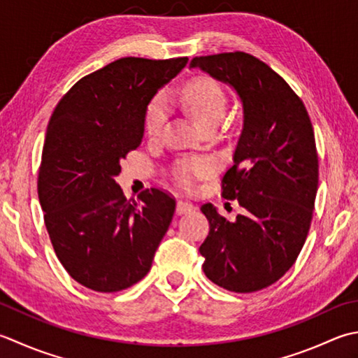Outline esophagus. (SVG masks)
Instances as JSON below:
<instances>
[{
	"label": "esophagus",
	"instance_id": "1",
	"mask_svg": "<svg viewBox=\"0 0 358 358\" xmlns=\"http://www.w3.org/2000/svg\"><path fill=\"white\" fill-rule=\"evenodd\" d=\"M194 209H195V206L192 205L191 201H186V200H178V203H177V214H178V215L191 213V211H194Z\"/></svg>",
	"mask_w": 358,
	"mask_h": 358
}]
</instances>
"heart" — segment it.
Returning <instances> with one entry per match:
<instances>
[{
    "label": "heart",
    "instance_id": "1",
    "mask_svg": "<svg viewBox=\"0 0 358 358\" xmlns=\"http://www.w3.org/2000/svg\"><path fill=\"white\" fill-rule=\"evenodd\" d=\"M180 103L194 116L201 127L206 124L220 121L225 111L227 96L223 88L215 80L209 77H199L187 83L180 93ZM167 113V105L163 96H157L145 111V133L152 138L159 135L161 125H163ZM211 169V163L208 159L191 158L180 161L175 167V177L185 187L192 185V180L199 175L206 173Z\"/></svg>",
    "mask_w": 358,
    "mask_h": 358
}]
</instances>
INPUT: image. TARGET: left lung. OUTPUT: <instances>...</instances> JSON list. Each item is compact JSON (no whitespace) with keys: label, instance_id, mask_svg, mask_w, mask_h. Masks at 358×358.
<instances>
[{"label":"left lung","instance_id":"8db88e82","mask_svg":"<svg viewBox=\"0 0 358 358\" xmlns=\"http://www.w3.org/2000/svg\"><path fill=\"white\" fill-rule=\"evenodd\" d=\"M213 79L236 91L243 124L223 197L243 208L228 222L211 203L201 206L209 234L201 243L203 271L236 293L257 292L295 264L309 233L318 191V155L310 117L289 83L245 52L192 59Z\"/></svg>","mask_w":358,"mask_h":358}]
</instances>
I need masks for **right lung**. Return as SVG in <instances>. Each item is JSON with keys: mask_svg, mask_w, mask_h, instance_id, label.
Instances as JSON below:
<instances>
[{"mask_svg": "<svg viewBox=\"0 0 358 358\" xmlns=\"http://www.w3.org/2000/svg\"><path fill=\"white\" fill-rule=\"evenodd\" d=\"M187 57H124L76 83L49 119L38 199L60 264L87 289L113 293L149 273L175 200L147 189L127 200L121 159L141 144L147 105Z\"/></svg>", "mask_w": 358, "mask_h": 358, "instance_id": "obj_1", "label": "right lung"}]
</instances>
